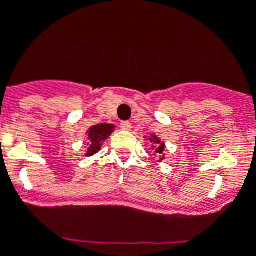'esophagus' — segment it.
<instances>
[{
  "label": "esophagus",
  "mask_w": 256,
  "mask_h": 256,
  "mask_svg": "<svg viewBox=\"0 0 256 256\" xmlns=\"http://www.w3.org/2000/svg\"><path fill=\"white\" fill-rule=\"evenodd\" d=\"M120 128L124 130H132V124H130V122H122Z\"/></svg>",
  "instance_id": "1"
}]
</instances>
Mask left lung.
Returning a JSON list of instances; mask_svg holds the SVG:
<instances>
[{"label": "left lung", "instance_id": "obj_1", "mask_svg": "<svg viewBox=\"0 0 256 256\" xmlns=\"http://www.w3.org/2000/svg\"><path fill=\"white\" fill-rule=\"evenodd\" d=\"M148 140L151 142V144H154V146H152V148L154 150V154H157V156L160 157V160H158V162H161V161L164 160V151H165V144L164 142H161V140L157 136L154 134H151L148 137Z\"/></svg>", "mask_w": 256, "mask_h": 256}]
</instances>
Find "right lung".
<instances>
[{
	"instance_id": "1",
	"label": "right lung",
	"mask_w": 256,
	"mask_h": 256,
	"mask_svg": "<svg viewBox=\"0 0 256 256\" xmlns=\"http://www.w3.org/2000/svg\"><path fill=\"white\" fill-rule=\"evenodd\" d=\"M114 128H116L114 124L106 123L90 126L86 132L88 142L85 156H92V154H98L102 150V144H104V140H106L108 137L114 132Z\"/></svg>"
}]
</instances>
